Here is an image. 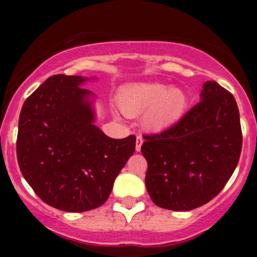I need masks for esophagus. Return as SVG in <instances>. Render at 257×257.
Returning a JSON list of instances; mask_svg holds the SVG:
<instances>
[{"instance_id": "esophagus-1", "label": "esophagus", "mask_w": 257, "mask_h": 257, "mask_svg": "<svg viewBox=\"0 0 257 257\" xmlns=\"http://www.w3.org/2000/svg\"><path fill=\"white\" fill-rule=\"evenodd\" d=\"M143 142H144L143 137H142L141 134H138V136H137V142H136V150H137V152H141V148H142V144H143Z\"/></svg>"}]
</instances>
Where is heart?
Segmentation results:
<instances>
[{
	"mask_svg": "<svg viewBox=\"0 0 257 257\" xmlns=\"http://www.w3.org/2000/svg\"><path fill=\"white\" fill-rule=\"evenodd\" d=\"M189 98L178 88L159 83L132 84L120 95V107L129 115H139L148 110L144 126L150 132L170 128L186 112Z\"/></svg>",
	"mask_w": 257,
	"mask_h": 257,
	"instance_id": "heart-1",
	"label": "heart"
}]
</instances>
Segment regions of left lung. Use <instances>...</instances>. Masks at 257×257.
<instances>
[{"label": "left lung", "instance_id": "1", "mask_svg": "<svg viewBox=\"0 0 257 257\" xmlns=\"http://www.w3.org/2000/svg\"><path fill=\"white\" fill-rule=\"evenodd\" d=\"M145 186L155 205L189 211L209 203L239 163L242 134L234 95L215 80L200 102L162 133L144 136Z\"/></svg>", "mask_w": 257, "mask_h": 257}]
</instances>
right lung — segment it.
I'll return each instance as SVG.
<instances>
[{
	"mask_svg": "<svg viewBox=\"0 0 257 257\" xmlns=\"http://www.w3.org/2000/svg\"><path fill=\"white\" fill-rule=\"evenodd\" d=\"M88 80L49 77L23 103L18 121L23 178L46 204L68 212L103 205L136 150L134 136L113 139L95 125V95L80 88Z\"/></svg>",
	"mask_w": 257,
	"mask_h": 257,
	"instance_id": "right-lung-1",
	"label": "right lung"
}]
</instances>
